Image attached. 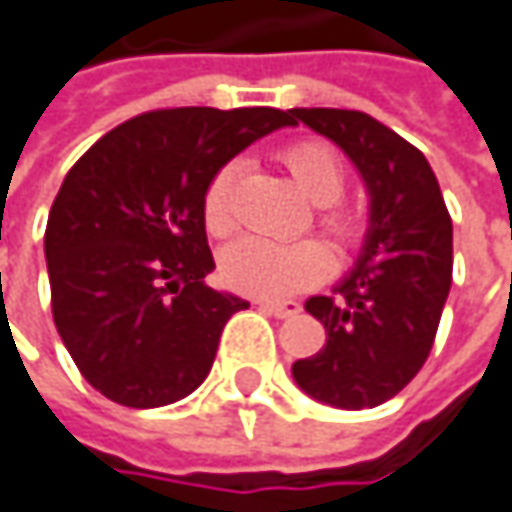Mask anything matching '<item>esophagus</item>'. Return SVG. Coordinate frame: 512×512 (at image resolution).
<instances>
[{"instance_id": "esophagus-1", "label": "esophagus", "mask_w": 512, "mask_h": 512, "mask_svg": "<svg viewBox=\"0 0 512 512\" xmlns=\"http://www.w3.org/2000/svg\"><path fill=\"white\" fill-rule=\"evenodd\" d=\"M259 309L274 314V317H294L300 314V303L294 300H285V303H276V300H259Z\"/></svg>"}]
</instances>
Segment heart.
I'll list each match as a JSON object with an SVG mask.
<instances>
[{
  "label": "heart",
  "instance_id": "obj_1",
  "mask_svg": "<svg viewBox=\"0 0 512 512\" xmlns=\"http://www.w3.org/2000/svg\"><path fill=\"white\" fill-rule=\"evenodd\" d=\"M294 186L314 206H332L344 195V165L323 142H297L282 154ZM238 165L227 163L212 174L203 192V224L212 236L233 230V186ZM320 224L338 244H355L364 224L347 209H326ZM329 271V253L317 241L274 244L262 238H238L221 253V276L230 288L253 297H288Z\"/></svg>",
  "mask_w": 512,
  "mask_h": 512
}]
</instances>
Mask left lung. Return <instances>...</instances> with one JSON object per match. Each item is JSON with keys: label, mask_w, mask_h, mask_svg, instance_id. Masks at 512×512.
Returning a JSON list of instances; mask_svg holds the SVG:
<instances>
[{"label": "left lung", "mask_w": 512, "mask_h": 512, "mask_svg": "<svg viewBox=\"0 0 512 512\" xmlns=\"http://www.w3.org/2000/svg\"><path fill=\"white\" fill-rule=\"evenodd\" d=\"M288 113L332 139L370 195V227L355 268L332 297L306 300L326 344L294 361L291 373L323 405L376 408L420 373L434 347L452 288V218L422 151L373 116L332 107Z\"/></svg>", "instance_id": "left-lung-1"}]
</instances>
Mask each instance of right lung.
Instances as JSON below:
<instances>
[{
  "label": "right lung",
  "mask_w": 512,
  "mask_h": 512,
  "mask_svg": "<svg viewBox=\"0 0 512 512\" xmlns=\"http://www.w3.org/2000/svg\"><path fill=\"white\" fill-rule=\"evenodd\" d=\"M274 107L154 110L104 133L69 168L46 224L52 314L81 376L128 408H163L209 376L250 303L215 291L203 192L274 130Z\"/></svg>",
  "instance_id": "right-lung-1"
}]
</instances>
